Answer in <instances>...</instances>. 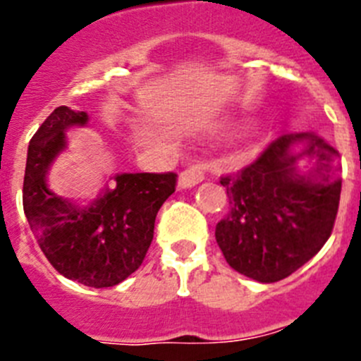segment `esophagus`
I'll return each instance as SVG.
<instances>
[{
  "mask_svg": "<svg viewBox=\"0 0 361 361\" xmlns=\"http://www.w3.org/2000/svg\"><path fill=\"white\" fill-rule=\"evenodd\" d=\"M203 180H204L203 165H192V167H188V169L181 171L178 185H180L181 188H188V187H194V185L201 183Z\"/></svg>",
  "mask_w": 361,
  "mask_h": 361,
  "instance_id": "1",
  "label": "esophagus"
}]
</instances>
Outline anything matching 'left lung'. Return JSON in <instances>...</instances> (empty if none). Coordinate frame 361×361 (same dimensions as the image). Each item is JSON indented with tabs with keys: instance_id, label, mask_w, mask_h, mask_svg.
Listing matches in <instances>:
<instances>
[{
	"instance_id": "left-lung-1",
	"label": "left lung",
	"mask_w": 361,
	"mask_h": 361,
	"mask_svg": "<svg viewBox=\"0 0 361 361\" xmlns=\"http://www.w3.org/2000/svg\"><path fill=\"white\" fill-rule=\"evenodd\" d=\"M306 142L301 154L290 147ZM316 167L298 175L295 161ZM338 151L313 131L281 135L252 164L221 176L230 212L215 226V240L231 269L260 283L287 278L321 251L340 203Z\"/></svg>"
}]
</instances>
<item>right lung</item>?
I'll return each mask as SVG.
<instances>
[{"instance_id": "add662e5", "label": "right lung", "mask_w": 361, "mask_h": 361, "mask_svg": "<svg viewBox=\"0 0 361 361\" xmlns=\"http://www.w3.org/2000/svg\"><path fill=\"white\" fill-rule=\"evenodd\" d=\"M85 112L59 106L30 140L23 208L44 257L67 279L94 288L119 285L146 258L154 219L176 188V173L116 176L114 190L80 208L53 194L46 173L66 147L63 131L87 124Z\"/></svg>"}]
</instances>
